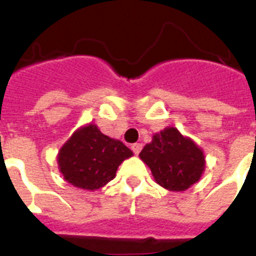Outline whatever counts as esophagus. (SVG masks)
Listing matches in <instances>:
<instances>
[{
    "label": "esophagus",
    "instance_id": "esophagus-1",
    "mask_svg": "<svg viewBox=\"0 0 256 256\" xmlns=\"http://www.w3.org/2000/svg\"><path fill=\"white\" fill-rule=\"evenodd\" d=\"M132 152L136 154V156H138V154H140V150H142V144H134L132 146Z\"/></svg>",
    "mask_w": 256,
    "mask_h": 256
}]
</instances>
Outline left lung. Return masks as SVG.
<instances>
[{"instance_id": "left-lung-1", "label": "left lung", "mask_w": 256, "mask_h": 256, "mask_svg": "<svg viewBox=\"0 0 256 256\" xmlns=\"http://www.w3.org/2000/svg\"><path fill=\"white\" fill-rule=\"evenodd\" d=\"M140 156L156 182L170 191L187 190L200 179L206 166L202 148L175 128L154 134Z\"/></svg>"}]
</instances>
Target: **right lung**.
<instances>
[{"label": "right lung", "mask_w": 256, "mask_h": 256, "mask_svg": "<svg viewBox=\"0 0 256 256\" xmlns=\"http://www.w3.org/2000/svg\"><path fill=\"white\" fill-rule=\"evenodd\" d=\"M132 156V150L120 140L104 136L96 124H88L66 140L57 162L66 182L94 191L116 178L118 166Z\"/></svg>", "instance_id": "right-lung-1"}]
</instances>
